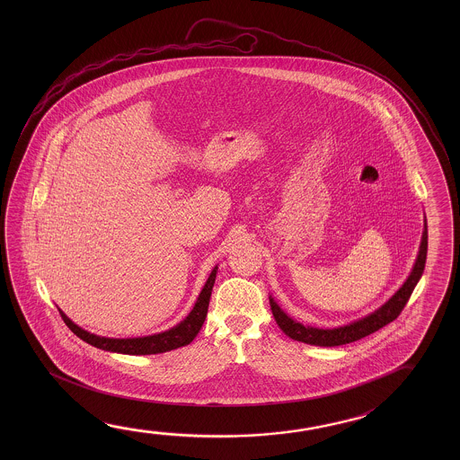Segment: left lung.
I'll return each instance as SVG.
<instances>
[{
	"instance_id": "obj_1",
	"label": "left lung",
	"mask_w": 460,
	"mask_h": 460,
	"mask_svg": "<svg viewBox=\"0 0 460 460\" xmlns=\"http://www.w3.org/2000/svg\"><path fill=\"white\" fill-rule=\"evenodd\" d=\"M427 247H429V231H427V219H425L420 249H419V255H417L414 268L409 274V278L406 279V282L401 286L398 292L393 295L388 302L376 309L374 313H370L369 316L361 317L354 323L335 327V329H319V327L303 325L302 323H296L292 317L287 316L278 303L274 302V298L270 296L272 316H274L279 327L282 329L286 335H288L292 340H296V341L308 343V345L340 347V345H347V343H351L356 340L364 339V337H367L378 329H382L385 325L390 324L401 314V311L406 306L407 300L411 298L419 279L422 278L425 261H427Z\"/></svg>"
}]
</instances>
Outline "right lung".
<instances>
[{"label":"right lung","instance_id":"obj_1","mask_svg":"<svg viewBox=\"0 0 460 460\" xmlns=\"http://www.w3.org/2000/svg\"><path fill=\"white\" fill-rule=\"evenodd\" d=\"M217 271H218V266L213 268V271L210 272V276L205 282L202 292L197 298L194 308L189 313L184 321L172 327L170 331L160 332V333L149 335V337H137V339L99 337V335L90 333L88 331H84L75 323H72L62 313L61 309H59V313H61L66 325L75 333L78 339L84 340L86 343H90V345L99 348V349H106V351H112V353L136 354V356L137 354L165 353V351H172L176 348L189 345L192 340L196 339L199 331L202 329L205 317H207V311H208V303H210L211 290H213V284H215V279H217Z\"/></svg>","mask_w":460,"mask_h":460}]
</instances>
